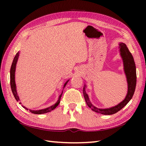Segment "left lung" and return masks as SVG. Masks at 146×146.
<instances>
[{
  "mask_svg": "<svg viewBox=\"0 0 146 146\" xmlns=\"http://www.w3.org/2000/svg\"><path fill=\"white\" fill-rule=\"evenodd\" d=\"M119 45L120 54L123 61V70H124L127 82V94L125 98L115 106L107 108H100L94 106L90 100L88 95L86 92V84L84 85L83 88V95H84L86 104L93 111L100 114L112 115L120 110L131 100L135 90L137 76H136V67L134 58H133L132 54L129 51L128 48L127 47L125 43L120 42Z\"/></svg>",
  "mask_w": 146,
  "mask_h": 146,
  "instance_id": "1",
  "label": "left lung"
}]
</instances>
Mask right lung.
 Masks as SVG:
<instances>
[{
	"instance_id": "right-lung-1",
	"label": "right lung",
	"mask_w": 146,
	"mask_h": 146,
	"mask_svg": "<svg viewBox=\"0 0 146 146\" xmlns=\"http://www.w3.org/2000/svg\"><path fill=\"white\" fill-rule=\"evenodd\" d=\"M19 53L20 52L18 51L17 52V54H15V57L13 60V61H12V63L11 65V70H10V82H11V90H12V94H13L14 97L15 98V100H16L17 102H19L20 100L19 97V96L17 95V89H16V85H15V68H16V64H17V62L18 60V58L19 56ZM70 80H67V81L65 82V83L64 84L63 86V89L64 88L65 86H66V84L68 83V82H69ZM63 91H62V93L61 94V95L59 96V98H58V101L56 102L54 104H53L51 106L47 107L46 108H44V109H41V110H31V109H28V108H27L26 107H25L23 105H22L23 108H26V109L27 110H29V111L33 113H35V114H42V113H48L49 112V111H51L52 110H53L54 108H56L58 105H59L60 102V100H61V96L62 94H63ZM20 104H21V103L20 102Z\"/></svg>"
}]
</instances>
